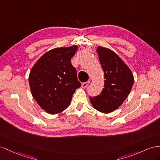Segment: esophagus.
<instances>
[{"label": "esophagus", "instance_id": "34e87169", "mask_svg": "<svg viewBox=\"0 0 160 160\" xmlns=\"http://www.w3.org/2000/svg\"><path fill=\"white\" fill-rule=\"evenodd\" d=\"M89 84V82H83L82 84V87L83 88H86L87 87V86Z\"/></svg>", "mask_w": 160, "mask_h": 160}]
</instances>
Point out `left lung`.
I'll use <instances>...</instances> for the list:
<instances>
[{
	"label": "left lung",
	"mask_w": 160,
	"mask_h": 160,
	"mask_svg": "<svg viewBox=\"0 0 160 160\" xmlns=\"http://www.w3.org/2000/svg\"><path fill=\"white\" fill-rule=\"evenodd\" d=\"M97 52L104 72L105 84L99 95L90 97L92 107L108 113L124 103L132 88L134 76L120 57L111 49L98 47Z\"/></svg>",
	"instance_id": "left-lung-1"
}]
</instances>
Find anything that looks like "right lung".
Returning <instances> with one entry per match:
<instances>
[{
    "label": "right lung",
    "instance_id": "right-lung-1",
    "mask_svg": "<svg viewBox=\"0 0 160 160\" xmlns=\"http://www.w3.org/2000/svg\"><path fill=\"white\" fill-rule=\"evenodd\" d=\"M77 49V45L53 48L45 52L31 69V93L48 113H59L67 109L73 93L81 86L71 63Z\"/></svg>",
    "mask_w": 160,
    "mask_h": 160
}]
</instances>
